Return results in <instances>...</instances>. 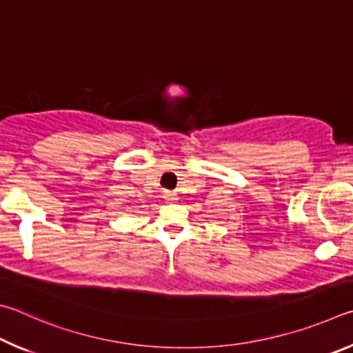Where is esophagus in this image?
<instances>
[{
	"label": "esophagus",
	"instance_id": "1",
	"mask_svg": "<svg viewBox=\"0 0 353 353\" xmlns=\"http://www.w3.org/2000/svg\"><path fill=\"white\" fill-rule=\"evenodd\" d=\"M164 199H165L167 201H173V200H175V194L169 192V190H165V192H164Z\"/></svg>",
	"mask_w": 353,
	"mask_h": 353
}]
</instances>
